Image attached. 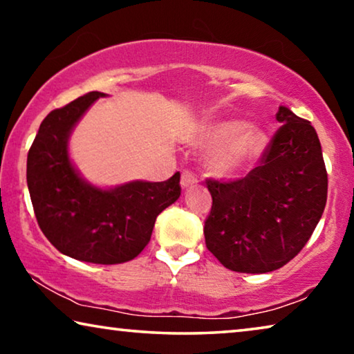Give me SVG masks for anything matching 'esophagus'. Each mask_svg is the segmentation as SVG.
Wrapping results in <instances>:
<instances>
[{
	"mask_svg": "<svg viewBox=\"0 0 354 354\" xmlns=\"http://www.w3.org/2000/svg\"><path fill=\"white\" fill-rule=\"evenodd\" d=\"M197 184V176L190 171H184L181 175V189L186 190L189 187H194Z\"/></svg>",
	"mask_w": 354,
	"mask_h": 354,
	"instance_id": "1",
	"label": "esophagus"
}]
</instances>
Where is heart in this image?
<instances>
[{
  "label": "heart",
  "instance_id": "b5f03b06",
  "mask_svg": "<svg viewBox=\"0 0 354 354\" xmlns=\"http://www.w3.org/2000/svg\"><path fill=\"white\" fill-rule=\"evenodd\" d=\"M194 145L212 149L206 160L212 175L232 178L260 159L268 147V136L263 129L244 126L243 121H218L201 127Z\"/></svg>",
  "mask_w": 354,
  "mask_h": 354
}]
</instances>
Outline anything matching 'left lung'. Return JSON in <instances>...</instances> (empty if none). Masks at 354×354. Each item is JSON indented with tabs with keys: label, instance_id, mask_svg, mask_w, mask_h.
<instances>
[{
	"label": "left lung",
	"instance_id": "1",
	"mask_svg": "<svg viewBox=\"0 0 354 354\" xmlns=\"http://www.w3.org/2000/svg\"><path fill=\"white\" fill-rule=\"evenodd\" d=\"M261 165L233 183L206 181L207 250L236 272H271L299 254L323 216L328 175L312 124L287 106Z\"/></svg>",
	"mask_w": 354,
	"mask_h": 354
}]
</instances>
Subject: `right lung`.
I'll return each mask as SVG.
<instances>
[{"label":"right lung","instance_id":"add662e5","mask_svg":"<svg viewBox=\"0 0 354 354\" xmlns=\"http://www.w3.org/2000/svg\"><path fill=\"white\" fill-rule=\"evenodd\" d=\"M105 93L93 91L53 110L39 127L26 160V183L39 227L61 254L116 265L149 243L157 216L181 195L179 171L168 181L136 179L113 187L89 183L75 167L69 138Z\"/></svg>","mask_w":354,"mask_h":354}]
</instances>
